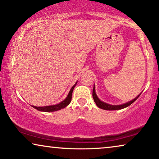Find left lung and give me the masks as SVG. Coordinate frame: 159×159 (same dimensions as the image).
<instances>
[{
    "label": "left lung",
    "mask_w": 159,
    "mask_h": 159,
    "mask_svg": "<svg viewBox=\"0 0 159 159\" xmlns=\"http://www.w3.org/2000/svg\"><path fill=\"white\" fill-rule=\"evenodd\" d=\"M140 94L138 95L135 98H134L133 100H132L131 101L127 102V103L121 104V105H117V106H114V105H110V104H108L106 103H104V102L101 101V100L98 98V97L97 96L96 93H95V85L93 87V98L94 99L95 103H96V105L98 107H99L100 108H102V109L104 110H108V111H113V110H119V109H122V108H125L127 106H129L131 105L132 103H134V101H136L137 99L138 98V97L140 96Z\"/></svg>",
    "instance_id": "1"
}]
</instances>
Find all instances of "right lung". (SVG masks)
I'll return each instance as SVG.
<instances>
[{
	"label": "right lung",
	"mask_w": 159,
	"mask_h": 159,
	"mask_svg": "<svg viewBox=\"0 0 159 159\" xmlns=\"http://www.w3.org/2000/svg\"><path fill=\"white\" fill-rule=\"evenodd\" d=\"M76 84H77V82H76L75 85H74L72 88H71L70 91H69L68 95L66 98V99H64V101L61 102L58 104H56V105H53V106H40V107H38V106H32V107L35 109L40 111H45V112H50V111H58L62 109L65 107H66L70 103V102L71 101V96H72V92Z\"/></svg>",
	"instance_id": "right-lung-1"
}]
</instances>
